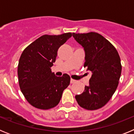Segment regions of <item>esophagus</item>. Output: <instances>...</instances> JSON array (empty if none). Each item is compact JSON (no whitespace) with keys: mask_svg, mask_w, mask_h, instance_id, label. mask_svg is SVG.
I'll return each instance as SVG.
<instances>
[{"mask_svg":"<svg viewBox=\"0 0 134 134\" xmlns=\"http://www.w3.org/2000/svg\"><path fill=\"white\" fill-rule=\"evenodd\" d=\"M74 82H76V80H74V79H70V83L71 84H73V83H74Z\"/></svg>","mask_w":134,"mask_h":134,"instance_id":"34e87169","label":"esophagus"}]
</instances>
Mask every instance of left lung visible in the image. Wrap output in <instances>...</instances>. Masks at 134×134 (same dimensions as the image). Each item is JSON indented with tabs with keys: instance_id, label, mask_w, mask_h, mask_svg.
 I'll list each match as a JSON object with an SVG mask.
<instances>
[{
	"instance_id": "obj_1",
	"label": "left lung",
	"mask_w": 134,
	"mask_h": 134,
	"mask_svg": "<svg viewBox=\"0 0 134 134\" xmlns=\"http://www.w3.org/2000/svg\"><path fill=\"white\" fill-rule=\"evenodd\" d=\"M72 35L85 50L84 66L92 72L89 85L75 99L85 109H98L108 103L118 88L121 73L120 57L114 46L97 33Z\"/></svg>"
}]
</instances>
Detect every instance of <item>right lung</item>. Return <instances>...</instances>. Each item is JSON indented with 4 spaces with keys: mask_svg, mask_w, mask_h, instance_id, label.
Segmentation results:
<instances>
[{
    "mask_svg": "<svg viewBox=\"0 0 134 134\" xmlns=\"http://www.w3.org/2000/svg\"><path fill=\"white\" fill-rule=\"evenodd\" d=\"M72 35L71 33L42 35L23 50L19 61V83L32 106L40 109L55 107L64 90L70 85L69 75L58 77L51 67L55 61L58 49Z\"/></svg>",
    "mask_w": 134,
    "mask_h": 134,
    "instance_id": "add662e5",
    "label": "right lung"
}]
</instances>
